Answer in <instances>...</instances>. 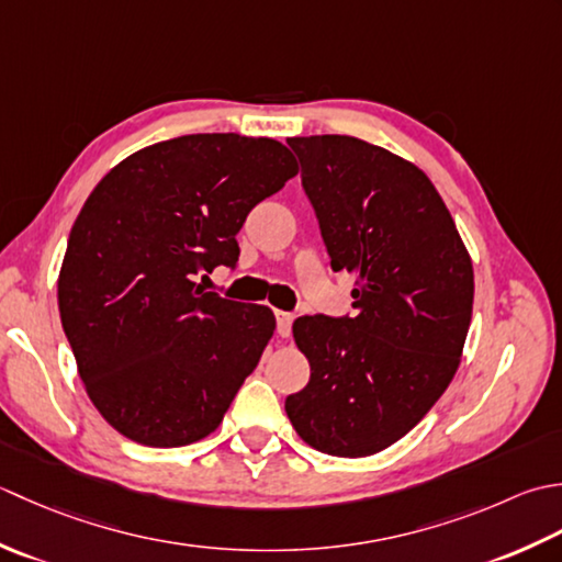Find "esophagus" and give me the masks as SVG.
Listing matches in <instances>:
<instances>
[{"instance_id": "1", "label": "esophagus", "mask_w": 562, "mask_h": 562, "mask_svg": "<svg viewBox=\"0 0 562 562\" xmlns=\"http://www.w3.org/2000/svg\"><path fill=\"white\" fill-rule=\"evenodd\" d=\"M291 325H293V313L277 311V331L279 337H291Z\"/></svg>"}]
</instances>
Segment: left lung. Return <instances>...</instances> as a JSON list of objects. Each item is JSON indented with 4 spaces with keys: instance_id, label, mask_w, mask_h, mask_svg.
<instances>
[{
    "instance_id": "obj_1",
    "label": "left lung",
    "mask_w": 562,
    "mask_h": 562,
    "mask_svg": "<svg viewBox=\"0 0 562 562\" xmlns=\"http://www.w3.org/2000/svg\"><path fill=\"white\" fill-rule=\"evenodd\" d=\"M331 269L347 271L353 317L303 315L293 339L311 381L285 415L313 449H387L453 381L473 317V261L429 177L351 135L289 137Z\"/></svg>"
}]
</instances>
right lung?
Listing matches in <instances>:
<instances>
[{
	"instance_id": "obj_1",
	"label": "right lung",
	"mask_w": 562,
	"mask_h": 562,
	"mask_svg": "<svg viewBox=\"0 0 562 562\" xmlns=\"http://www.w3.org/2000/svg\"><path fill=\"white\" fill-rule=\"evenodd\" d=\"M295 175L279 140L199 133L128 155L89 193L57 307L89 400L125 439H205L257 369L271 307L205 293L196 277L235 265L247 213Z\"/></svg>"
}]
</instances>
